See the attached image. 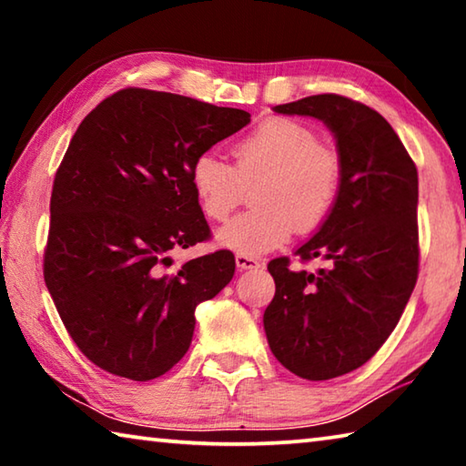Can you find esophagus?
<instances>
[{"mask_svg": "<svg viewBox=\"0 0 466 466\" xmlns=\"http://www.w3.org/2000/svg\"><path fill=\"white\" fill-rule=\"evenodd\" d=\"M236 267H238V269H257L258 261L250 255H236Z\"/></svg>", "mask_w": 466, "mask_h": 466, "instance_id": "obj_1", "label": "esophagus"}]
</instances>
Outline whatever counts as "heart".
Here are the masks:
<instances>
[{
	"label": "heart",
	"mask_w": 466,
	"mask_h": 466,
	"mask_svg": "<svg viewBox=\"0 0 466 466\" xmlns=\"http://www.w3.org/2000/svg\"><path fill=\"white\" fill-rule=\"evenodd\" d=\"M234 167L211 152L191 164V187L209 219H226L244 187L255 188V211L236 216L216 232L218 247L238 255H263L289 240L298 228L310 232L333 209L341 185V156L319 141L304 123L269 119L232 146Z\"/></svg>",
	"instance_id": "1"
}]
</instances>
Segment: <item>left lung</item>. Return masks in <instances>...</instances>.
Returning <instances> with one entry per match:
<instances>
[{
    "mask_svg": "<svg viewBox=\"0 0 466 466\" xmlns=\"http://www.w3.org/2000/svg\"><path fill=\"white\" fill-rule=\"evenodd\" d=\"M273 110L322 121L341 156L333 209L294 252L327 267L294 271L286 257L273 258L275 296L263 314L267 343L289 372L330 380L380 350L411 298L417 168L389 121L361 102L319 94Z\"/></svg>",
    "mask_w": 466,
    "mask_h": 466,
    "instance_id": "8db88e82",
    "label": "left lung"
}]
</instances>
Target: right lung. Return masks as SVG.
Segmentation results:
<instances>
[{
    "instance_id": "add662e5",
    "label": "right lung",
    "mask_w": 466,
    "mask_h": 466,
    "mask_svg": "<svg viewBox=\"0 0 466 466\" xmlns=\"http://www.w3.org/2000/svg\"><path fill=\"white\" fill-rule=\"evenodd\" d=\"M248 123L240 108L125 88L74 133L53 183L45 283L98 368L137 382L168 372L191 345L197 304L230 283V250L164 269L209 236L195 157Z\"/></svg>"
}]
</instances>
